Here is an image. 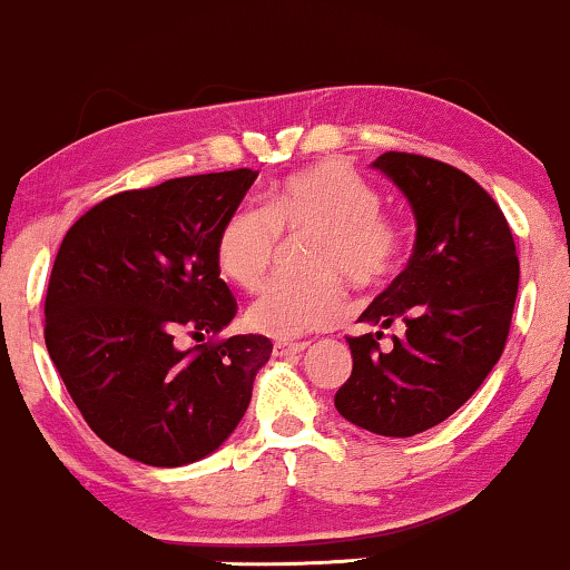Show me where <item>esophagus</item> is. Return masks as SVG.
Returning a JSON list of instances; mask_svg holds the SVG:
<instances>
[{"instance_id":"obj_1","label":"esophagus","mask_w":570,"mask_h":570,"mask_svg":"<svg viewBox=\"0 0 570 570\" xmlns=\"http://www.w3.org/2000/svg\"><path fill=\"white\" fill-rule=\"evenodd\" d=\"M307 348V343H276L273 345V353L281 358L286 356H297V353H303Z\"/></svg>"}]
</instances>
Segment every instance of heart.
I'll use <instances>...</instances> for the list:
<instances>
[{"label": "heart", "mask_w": 570, "mask_h": 570, "mask_svg": "<svg viewBox=\"0 0 570 570\" xmlns=\"http://www.w3.org/2000/svg\"><path fill=\"white\" fill-rule=\"evenodd\" d=\"M278 235L305 240L303 281L267 289L246 311V326L271 340H294L335 324L345 311V284L375 289L394 273L402 235L381 214V195L337 163L305 168L267 193L265 212L238 206L222 222L214 257L219 273L257 292L271 273Z\"/></svg>", "instance_id": "heart-1"}]
</instances>
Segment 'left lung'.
Instances as JSON below:
<instances>
[{"mask_svg":"<svg viewBox=\"0 0 570 570\" xmlns=\"http://www.w3.org/2000/svg\"><path fill=\"white\" fill-rule=\"evenodd\" d=\"M415 217L407 267L358 322L377 332L348 337L353 372L335 407L353 426L415 436L474 396L501 358L520 284L514 238L501 208L469 174L410 153L372 163ZM404 336L380 351L381 328Z\"/></svg>","mask_w":570,"mask_h":570,"instance_id":"left-lung-1","label":"left lung"}]
</instances>
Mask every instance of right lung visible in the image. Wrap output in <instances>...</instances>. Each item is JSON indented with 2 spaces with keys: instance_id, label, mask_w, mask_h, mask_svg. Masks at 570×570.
<instances>
[{
  "instance_id": "1",
  "label": "right lung",
  "mask_w": 570,
  "mask_h": 570,
  "mask_svg": "<svg viewBox=\"0 0 570 570\" xmlns=\"http://www.w3.org/2000/svg\"><path fill=\"white\" fill-rule=\"evenodd\" d=\"M257 174L181 176L112 195L58 248L45 345L96 436L147 466H187L219 450L273 353L263 335L203 343L235 316L214 246ZM179 334L202 345L181 352Z\"/></svg>"
}]
</instances>
